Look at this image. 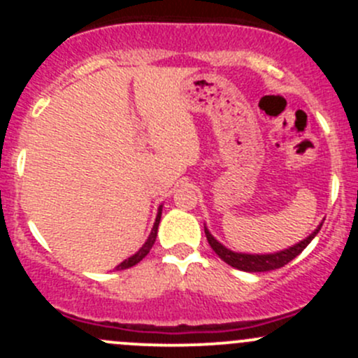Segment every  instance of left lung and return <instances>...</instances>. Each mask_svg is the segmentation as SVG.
Masks as SVG:
<instances>
[{
  "label": "left lung",
  "mask_w": 358,
  "mask_h": 358,
  "mask_svg": "<svg viewBox=\"0 0 358 358\" xmlns=\"http://www.w3.org/2000/svg\"><path fill=\"white\" fill-rule=\"evenodd\" d=\"M320 227L312 234V236L306 237L305 241H301L299 244L292 246L289 249H284V251L275 252V255H243V252H234L230 249L218 243L215 237L209 234L208 229H204L206 239H208L209 246L213 248V251L220 256L225 263H229L230 266L237 270H244V272H268V270L280 268V266L287 265L291 259H294L299 252L303 251L310 243H312L313 237L319 234Z\"/></svg>",
  "instance_id": "left-lung-1"
}]
</instances>
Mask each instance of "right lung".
<instances>
[{
    "mask_svg": "<svg viewBox=\"0 0 358 358\" xmlns=\"http://www.w3.org/2000/svg\"><path fill=\"white\" fill-rule=\"evenodd\" d=\"M161 211H162V206H161V208H159V213H157L156 223H154V227H152V232H150V236H149V239H147V243L143 244L142 249H140V251L136 252V255H133L131 258L124 259V262H122L121 265L117 266V270H124V268H129V266L136 265V263H138V262H142V259L145 258L147 255H149V251H150V249H152L154 243H156V237H157V227H159V222H161Z\"/></svg>",
    "mask_w": 358,
    "mask_h": 358,
    "instance_id": "add662e5",
    "label": "right lung"
}]
</instances>
